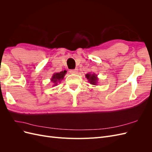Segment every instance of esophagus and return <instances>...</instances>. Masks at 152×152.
Segmentation results:
<instances>
[{"label":"esophagus","instance_id":"esophagus-1","mask_svg":"<svg viewBox=\"0 0 152 152\" xmlns=\"http://www.w3.org/2000/svg\"><path fill=\"white\" fill-rule=\"evenodd\" d=\"M70 73H73V74H77V73H78V69H75V70H71L70 71Z\"/></svg>","mask_w":152,"mask_h":152}]
</instances>
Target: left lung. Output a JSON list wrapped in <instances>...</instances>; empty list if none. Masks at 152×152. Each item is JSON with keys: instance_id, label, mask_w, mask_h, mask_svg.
Returning a JSON list of instances; mask_svg holds the SVG:
<instances>
[{"instance_id": "1", "label": "left lung", "mask_w": 152, "mask_h": 152, "mask_svg": "<svg viewBox=\"0 0 152 152\" xmlns=\"http://www.w3.org/2000/svg\"><path fill=\"white\" fill-rule=\"evenodd\" d=\"M86 77L87 78V79L88 80V82L91 84L97 86L99 79L98 78V75H96V73H88L86 75Z\"/></svg>"}]
</instances>
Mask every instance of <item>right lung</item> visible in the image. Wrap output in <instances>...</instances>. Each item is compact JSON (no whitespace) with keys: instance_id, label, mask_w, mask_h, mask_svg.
<instances>
[{"instance_id":"obj_1","label":"right lung","mask_w":152,"mask_h":152,"mask_svg":"<svg viewBox=\"0 0 152 152\" xmlns=\"http://www.w3.org/2000/svg\"><path fill=\"white\" fill-rule=\"evenodd\" d=\"M66 70H64L59 73H54L51 79H50V82H52L54 84L53 86H56V85H58V83H59L63 79L64 77L66 75Z\"/></svg>"}]
</instances>
